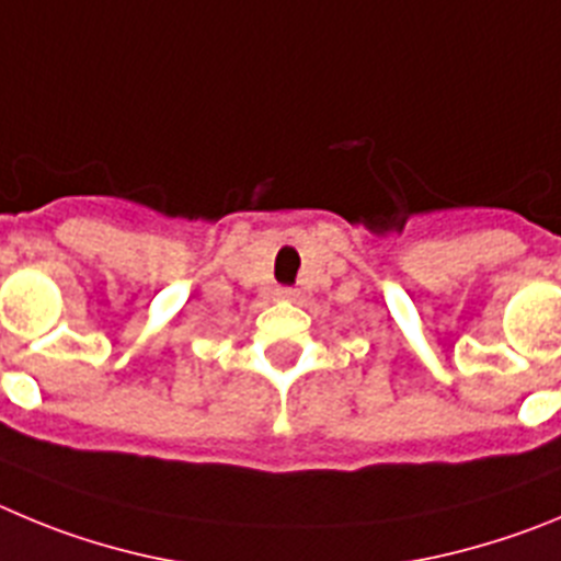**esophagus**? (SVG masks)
<instances>
[{
	"label": "esophagus",
	"mask_w": 561,
	"mask_h": 561,
	"mask_svg": "<svg viewBox=\"0 0 561 561\" xmlns=\"http://www.w3.org/2000/svg\"><path fill=\"white\" fill-rule=\"evenodd\" d=\"M276 296H279V299H293V296H296V293L287 290V287H282V290H276Z\"/></svg>",
	"instance_id": "34e87169"
}]
</instances>
